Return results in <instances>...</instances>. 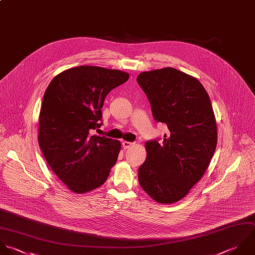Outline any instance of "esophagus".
<instances>
[{
	"label": "esophagus",
	"mask_w": 255,
	"mask_h": 255,
	"mask_svg": "<svg viewBox=\"0 0 255 255\" xmlns=\"http://www.w3.org/2000/svg\"><path fill=\"white\" fill-rule=\"evenodd\" d=\"M132 145H134V143H132V142H127V141H124V142L122 143V146H123L124 149H128V148L131 147Z\"/></svg>",
	"instance_id": "1"
}]
</instances>
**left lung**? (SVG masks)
<instances>
[{
  "label": "left lung",
  "instance_id": "obj_1",
  "mask_svg": "<svg viewBox=\"0 0 255 255\" xmlns=\"http://www.w3.org/2000/svg\"><path fill=\"white\" fill-rule=\"evenodd\" d=\"M137 82L154 119L170 131L162 142H146L139 184L154 201L176 203L202 179L215 154L218 130L211 99L197 78L173 67L141 72Z\"/></svg>",
  "mask_w": 255,
  "mask_h": 255
}]
</instances>
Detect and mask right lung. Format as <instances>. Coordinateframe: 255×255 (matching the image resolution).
Here are the masks:
<instances>
[{"label": "right lung", "mask_w": 255, "mask_h": 255, "mask_svg": "<svg viewBox=\"0 0 255 255\" xmlns=\"http://www.w3.org/2000/svg\"><path fill=\"white\" fill-rule=\"evenodd\" d=\"M128 79L121 70L81 65L57 74L44 92L38 144L48 166L73 193L103 185L117 161L121 143L92 132L102 125L106 95Z\"/></svg>", "instance_id": "obj_1"}]
</instances>
